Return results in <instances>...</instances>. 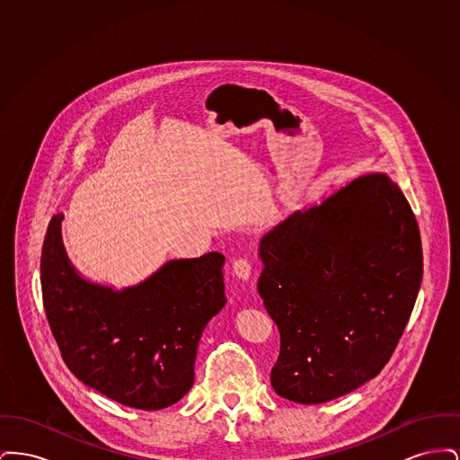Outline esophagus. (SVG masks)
<instances>
[{
	"mask_svg": "<svg viewBox=\"0 0 460 460\" xmlns=\"http://www.w3.org/2000/svg\"><path fill=\"white\" fill-rule=\"evenodd\" d=\"M233 272L241 281H248L252 276V263L248 259H238L233 263Z\"/></svg>",
	"mask_w": 460,
	"mask_h": 460,
	"instance_id": "obj_1",
	"label": "esophagus"
}]
</instances>
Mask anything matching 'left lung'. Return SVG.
<instances>
[{
	"label": "left lung",
	"instance_id": "1",
	"mask_svg": "<svg viewBox=\"0 0 460 460\" xmlns=\"http://www.w3.org/2000/svg\"><path fill=\"white\" fill-rule=\"evenodd\" d=\"M259 293L281 334L274 392L312 405L376 377L409 323L422 281L414 212L383 172L296 210L259 246Z\"/></svg>",
	"mask_w": 460,
	"mask_h": 460
}]
</instances>
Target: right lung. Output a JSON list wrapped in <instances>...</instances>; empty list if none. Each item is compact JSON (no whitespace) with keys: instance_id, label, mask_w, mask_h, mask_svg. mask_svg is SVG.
<instances>
[{"instance_id":"obj_1","label":"right lung","mask_w":460,"mask_h":460,"mask_svg":"<svg viewBox=\"0 0 460 460\" xmlns=\"http://www.w3.org/2000/svg\"><path fill=\"white\" fill-rule=\"evenodd\" d=\"M64 214L44 236V312L66 367L86 386L141 411L174 405L195 381L201 332L226 304L217 252L164 263L139 285L84 279L62 241Z\"/></svg>"}]
</instances>
